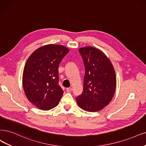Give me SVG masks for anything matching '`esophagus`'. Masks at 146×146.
Here are the masks:
<instances>
[{
    "mask_svg": "<svg viewBox=\"0 0 146 146\" xmlns=\"http://www.w3.org/2000/svg\"><path fill=\"white\" fill-rule=\"evenodd\" d=\"M66 91H67V92H71V91H72V87L67 88H66Z\"/></svg>",
    "mask_w": 146,
    "mask_h": 146,
    "instance_id": "34e87169",
    "label": "esophagus"
}]
</instances>
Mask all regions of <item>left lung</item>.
Segmentation results:
<instances>
[{
  "mask_svg": "<svg viewBox=\"0 0 146 146\" xmlns=\"http://www.w3.org/2000/svg\"><path fill=\"white\" fill-rule=\"evenodd\" d=\"M79 52L85 66L84 88L76 97L77 104L86 111H99L108 105L114 94L116 78L114 67L105 54L93 47Z\"/></svg>",
  "mask_w": 146,
  "mask_h": 146,
  "instance_id": "8db88e82",
  "label": "left lung"
}]
</instances>
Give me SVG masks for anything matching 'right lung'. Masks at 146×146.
Segmentation results:
<instances>
[{
    "label": "right lung",
    "instance_id": "1",
    "mask_svg": "<svg viewBox=\"0 0 146 146\" xmlns=\"http://www.w3.org/2000/svg\"><path fill=\"white\" fill-rule=\"evenodd\" d=\"M69 50L57 44L41 47L27 60L23 73V86L27 98L44 111L56 106L64 91L59 85L58 67Z\"/></svg>",
    "mask_w": 146,
    "mask_h": 146
}]
</instances>
